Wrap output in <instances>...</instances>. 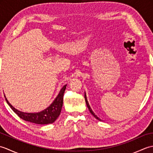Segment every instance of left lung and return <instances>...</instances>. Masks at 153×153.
<instances>
[{
  "label": "left lung",
  "instance_id": "obj_1",
  "mask_svg": "<svg viewBox=\"0 0 153 153\" xmlns=\"http://www.w3.org/2000/svg\"><path fill=\"white\" fill-rule=\"evenodd\" d=\"M85 102H86V104H87V108H88V109H89V110L90 111V112L91 113V114L95 117V118H96V119H97L98 120H99V121H101V120H100L99 117H97V115H95V114L93 112V111L92 110V109L91 108V107H90V106H89V102H88V101H87V96H86V93H85Z\"/></svg>",
  "mask_w": 153,
  "mask_h": 153
}]
</instances>
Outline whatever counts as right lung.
<instances>
[{"mask_svg":"<svg viewBox=\"0 0 153 153\" xmlns=\"http://www.w3.org/2000/svg\"><path fill=\"white\" fill-rule=\"evenodd\" d=\"M66 85L67 84L64 85L62 88L60 89L56 99L51 104L50 106H48L47 108L39 112L28 113L19 111V110L15 108L8 102L5 95L4 97L8 105L19 118L25 120V121L36 123V124H48V123H53L60 114L62 107L63 105V96L66 88Z\"/></svg>","mask_w":153,"mask_h":153,"instance_id":"add662e5","label":"right lung"}]
</instances>
